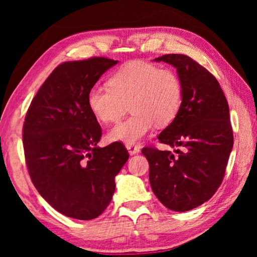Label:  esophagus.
<instances>
[{
    "label": "esophagus",
    "instance_id": "1",
    "mask_svg": "<svg viewBox=\"0 0 257 257\" xmlns=\"http://www.w3.org/2000/svg\"><path fill=\"white\" fill-rule=\"evenodd\" d=\"M126 149H127L128 153L131 154V156H133V154L139 153V151H140V147L135 146V145H126Z\"/></svg>",
    "mask_w": 257,
    "mask_h": 257
}]
</instances>
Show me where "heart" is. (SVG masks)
Here are the masks:
<instances>
[{
    "label": "heart",
    "instance_id": "1",
    "mask_svg": "<svg viewBox=\"0 0 257 257\" xmlns=\"http://www.w3.org/2000/svg\"><path fill=\"white\" fill-rule=\"evenodd\" d=\"M108 84L90 87L87 106L91 113L100 122L110 124L121 118L127 103L132 112L108 132L111 142L139 143L154 124L170 125L180 111L184 89L180 77L170 68L130 62L111 76Z\"/></svg>",
    "mask_w": 257,
    "mask_h": 257
}]
</instances>
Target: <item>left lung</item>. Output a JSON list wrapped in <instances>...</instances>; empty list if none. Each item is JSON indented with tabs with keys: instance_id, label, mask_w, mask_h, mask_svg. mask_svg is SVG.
<instances>
[{
	"instance_id": "1",
	"label": "left lung",
	"mask_w": 257,
	"mask_h": 257,
	"mask_svg": "<svg viewBox=\"0 0 257 257\" xmlns=\"http://www.w3.org/2000/svg\"><path fill=\"white\" fill-rule=\"evenodd\" d=\"M177 69L184 89L177 117L158 136L171 151L144 147L150 164V184L159 201L174 212H187L220 187L233 149L229 107L215 77L186 55L154 59Z\"/></svg>"
}]
</instances>
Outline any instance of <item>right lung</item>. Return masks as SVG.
Returning <instances> with one entry per match:
<instances>
[{"instance_id":"right-lung-1","label":"right lung","mask_w":257,"mask_h":257,"mask_svg":"<svg viewBox=\"0 0 257 257\" xmlns=\"http://www.w3.org/2000/svg\"><path fill=\"white\" fill-rule=\"evenodd\" d=\"M118 61L92 57L59 64L34 97L23 125L31 181L45 201L78 220L99 216L111 202L114 178L128 159L121 143L97 146L101 128L87 92Z\"/></svg>"}]
</instances>
